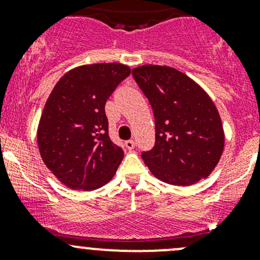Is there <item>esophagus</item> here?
I'll list each match as a JSON object with an SVG mask.
<instances>
[{
	"label": "esophagus",
	"instance_id": "esophagus-1",
	"mask_svg": "<svg viewBox=\"0 0 260 260\" xmlns=\"http://www.w3.org/2000/svg\"><path fill=\"white\" fill-rule=\"evenodd\" d=\"M135 141L133 140H129V141H127V142H125V147H127L128 149H129V151H132L133 148H135Z\"/></svg>",
	"mask_w": 260,
	"mask_h": 260
}]
</instances>
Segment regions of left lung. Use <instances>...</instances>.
I'll return each instance as SVG.
<instances>
[{"label":"left lung","instance_id":"1","mask_svg":"<svg viewBox=\"0 0 260 260\" xmlns=\"http://www.w3.org/2000/svg\"><path fill=\"white\" fill-rule=\"evenodd\" d=\"M132 74L154 114L156 142L142 153L152 175L175 186L208 177L225 143L221 118L209 94L174 68L148 64Z\"/></svg>","mask_w":260,"mask_h":260}]
</instances>
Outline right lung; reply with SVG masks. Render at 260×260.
Returning <instances> with one entry per match:
<instances>
[{
  "label": "right lung",
  "mask_w": 260,
  "mask_h": 260,
  "mask_svg": "<svg viewBox=\"0 0 260 260\" xmlns=\"http://www.w3.org/2000/svg\"><path fill=\"white\" fill-rule=\"evenodd\" d=\"M129 74V67L119 62L81 65L50 93L38 127L39 151L69 188L96 190L113 179L124 153L109 138L104 107Z\"/></svg>",
  "instance_id": "add662e5"
}]
</instances>
